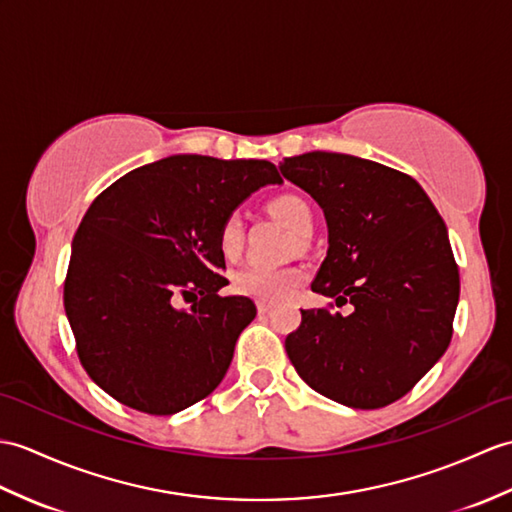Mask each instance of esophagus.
Listing matches in <instances>:
<instances>
[{"label": "esophagus", "instance_id": "obj_1", "mask_svg": "<svg viewBox=\"0 0 512 512\" xmlns=\"http://www.w3.org/2000/svg\"><path fill=\"white\" fill-rule=\"evenodd\" d=\"M272 310V303H266V301H259L257 303V312L259 314H266V312H270Z\"/></svg>", "mask_w": 512, "mask_h": 512}]
</instances>
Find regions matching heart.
<instances>
[{
  "label": "heart",
  "mask_w": 512,
  "mask_h": 512,
  "mask_svg": "<svg viewBox=\"0 0 512 512\" xmlns=\"http://www.w3.org/2000/svg\"><path fill=\"white\" fill-rule=\"evenodd\" d=\"M270 213L275 216L285 229H290L294 235H310L312 231V209L301 196L283 194L270 202ZM244 244V222L240 213H229L220 224L218 246L220 253L233 259L240 255ZM303 281V272L296 268H275L248 264L235 272L233 288L237 294L251 296L257 301H281L288 296L296 285Z\"/></svg>",
  "instance_id": "1"
}]
</instances>
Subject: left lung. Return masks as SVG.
<instances>
[{
	"label": "left lung",
	"instance_id": "left-lung-1",
	"mask_svg": "<svg viewBox=\"0 0 512 512\" xmlns=\"http://www.w3.org/2000/svg\"><path fill=\"white\" fill-rule=\"evenodd\" d=\"M281 174L325 213L329 248L312 290L353 305L301 310L285 351L303 382L342 406L401 399L454 334L460 275L447 227L412 176L340 152L283 159Z\"/></svg>",
	"mask_w": 512,
	"mask_h": 512
}]
</instances>
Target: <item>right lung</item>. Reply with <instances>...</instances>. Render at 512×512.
I'll return each instance as SVG.
<instances>
[{
    "instance_id": "1",
    "label": "right lung",
    "mask_w": 512,
    "mask_h": 512,
    "mask_svg": "<svg viewBox=\"0 0 512 512\" xmlns=\"http://www.w3.org/2000/svg\"><path fill=\"white\" fill-rule=\"evenodd\" d=\"M270 183H281L270 161L174 154L91 202L63 301L82 366L113 399L165 417L218 388L257 314L246 296L218 294L220 224Z\"/></svg>"
}]
</instances>
